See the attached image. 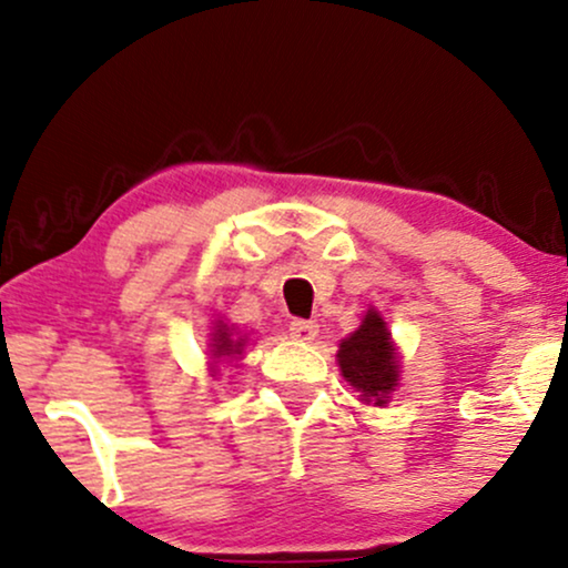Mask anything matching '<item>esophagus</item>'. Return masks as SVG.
<instances>
[{"instance_id":"obj_1","label":"esophagus","mask_w":568,"mask_h":568,"mask_svg":"<svg viewBox=\"0 0 568 568\" xmlns=\"http://www.w3.org/2000/svg\"><path fill=\"white\" fill-rule=\"evenodd\" d=\"M288 327H291V336L296 341H314V336L320 333V325L314 323V320H302V317L291 320Z\"/></svg>"}]
</instances>
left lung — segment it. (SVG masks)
<instances>
[{
  "label": "left lung",
  "instance_id": "obj_1",
  "mask_svg": "<svg viewBox=\"0 0 568 568\" xmlns=\"http://www.w3.org/2000/svg\"><path fill=\"white\" fill-rule=\"evenodd\" d=\"M336 357L341 375L349 381L354 392H359V399L384 407L399 381V357L384 317L367 310L357 331L341 341Z\"/></svg>",
  "mask_w": 568,
  "mask_h": 568
}]
</instances>
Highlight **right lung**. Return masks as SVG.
<instances>
[{"label":"right lung","mask_w":568,"mask_h":568,"mask_svg":"<svg viewBox=\"0 0 568 568\" xmlns=\"http://www.w3.org/2000/svg\"><path fill=\"white\" fill-rule=\"evenodd\" d=\"M245 336L235 331V327L224 325L222 320L214 323V333H211V357L214 359H227V357H241L245 349Z\"/></svg>","instance_id":"right-lung-1"}]
</instances>
